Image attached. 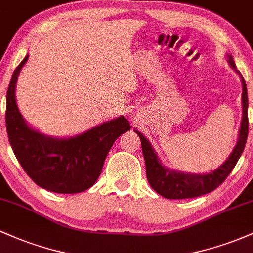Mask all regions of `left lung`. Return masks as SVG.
Returning <instances> with one entry per match:
<instances>
[{
    "instance_id": "8db88e82",
    "label": "left lung",
    "mask_w": 253,
    "mask_h": 253,
    "mask_svg": "<svg viewBox=\"0 0 253 253\" xmlns=\"http://www.w3.org/2000/svg\"><path fill=\"white\" fill-rule=\"evenodd\" d=\"M227 59L232 69L237 71V66L231 54H228ZM237 72L242 78L243 84V119L242 125H240L239 139H238L236 147L232 151L227 161L216 170L201 175V173H187L168 169L159 162L158 156L151 146L150 141L139 130L134 129L141 141L147 179H149L150 185L153 188V190H156L159 195L167 197V199H190V197L205 195V194L216 189L234 169L238 159L240 158L244 147H245L249 133L248 90H246V83L244 77L239 71Z\"/></svg>"
}]
</instances>
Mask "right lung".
Returning <instances> with one entry per match:
<instances>
[{
  "mask_svg": "<svg viewBox=\"0 0 253 253\" xmlns=\"http://www.w3.org/2000/svg\"><path fill=\"white\" fill-rule=\"evenodd\" d=\"M27 60L28 54L14 71L7 91L5 126L14 155L32 181L43 189L59 194L89 189L101 175L114 141L130 129L129 123L119 117L65 139L51 138L31 128L15 100L17 77Z\"/></svg>",
  "mask_w": 253,
  "mask_h": 253,
  "instance_id": "1",
  "label": "right lung"
}]
</instances>
